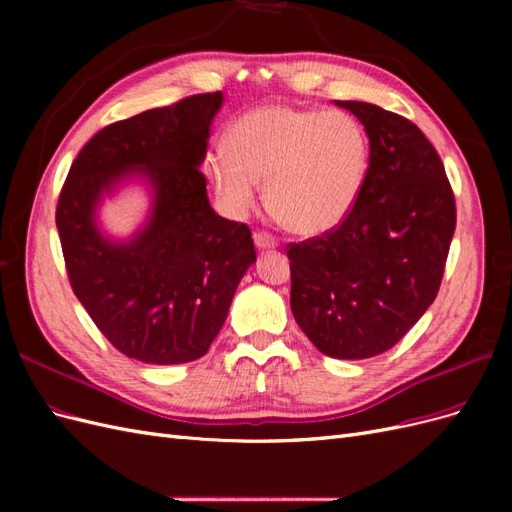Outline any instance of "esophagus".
<instances>
[{
	"label": "esophagus",
	"instance_id": "obj_1",
	"mask_svg": "<svg viewBox=\"0 0 512 512\" xmlns=\"http://www.w3.org/2000/svg\"><path fill=\"white\" fill-rule=\"evenodd\" d=\"M254 243H256L258 250H275V247H277L275 237H271L269 232H256Z\"/></svg>",
	"mask_w": 512,
	"mask_h": 512
}]
</instances>
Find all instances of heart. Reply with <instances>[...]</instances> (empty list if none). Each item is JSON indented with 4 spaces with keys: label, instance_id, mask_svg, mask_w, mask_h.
<instances>
[{
    "label": "heart",
    "instance_id": "b5f03b06",
    "mask_svg": "<svg viewBox=\"0 0 512 512\" xmlns=\"http://www.w3.org/2000/svg\"><path fill=\"white\" fill-rule=\"evenodd\" d=\"M226 151L207 160L215 192L232 215L256 207L265 183L273 220L294 235L342 224L359 200L369 168L365 128L344 111L265 104L226 132Z\"/></svg>",
    "mask_w": 512,
    "mask_h": 512
}]
</instances>
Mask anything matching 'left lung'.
I'll return each instance as SVG.
<instances>
[{
  "mask_svg": "<svg viewBox=\"0 0 512 512\" xmlns=\"http://www.w3.org/2000/svg\"><path fill=\"white\" fill-rule=\"evenodd\" d=\"M363 123L369 168L348 218L288 245L290 307L333 359L391 350L433 303L455 232V196L438 151L406 117L342 102Z\"/></svg>",
  "mask_w": 512,
  "mask_h": 512,
  "instance_id": "1",
  "label": "left lung"
}]
</instances>
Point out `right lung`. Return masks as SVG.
Segmentation results:
<instances>
[{"instance_id":"add662e5","label":"right lung","mask_w":512,"mask_h":512,"mask_svg":"<svg viewBox=\"0 0 512 512\" xmlns=\"http://www.w3.org/2000/svg\"><path fill=\"white\" fill-rule=\"evenodd\" d=\"M222 91L111 123L81 149L55 222L72 290L121 354L151 365L190 363L220 333L245 271L252 232L209 205L200 164ZM152 192L148 222L126 242L106 238L97 207L126 180Z\"/></svg>"}]
</instances>
